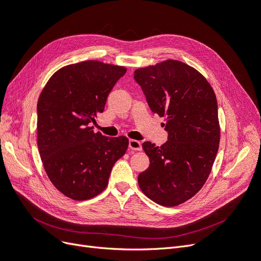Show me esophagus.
Returning <instances> with one entry per match:
<instances>
[{
  "label": "esophagus",
  "instance_id": "1",
  "mask_svg": "<svg viewBox=\"0 0 261 261\" xmlns=\"http://www.w3.org/2000/svg\"><path fill=\"white\" fill-rule=\"evenodd\" d=\"M129 148L134 149V150H141L142 149L141 142H139L137 140H129Z\"/></svg>",
  "mask_w": 261,
  "mask_h": 261
}]
</instances>
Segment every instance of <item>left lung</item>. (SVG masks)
Returning <instances> with one entry per match:
<instances>
[{"label": "left lung", "instance_id": "left-lung-1", "mask_svg": "<svg viewBox=\"0 0 261 261\" xmlns=\"http://www.w3.org/2000/svg\"><path fill=\"white\" fill-rule=\"evenodd\" d=\"M153 113L165 117L168 141L142 144L149 166L139 187L155 203L173 207L203 188L219 148L220 127L215 92L204 75L168 60L134 71Z\"/></svg>", "mask_w": 261, "mask_h": 261}]
</instances>
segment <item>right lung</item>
Returning a JSON list of instances; mask_svg holds the SVG:
<instances>
[{"label":"right lung","mask_w":261,"mask_h":261,"mask_svg":"<svg viewBox=\"0 0 261 261\" xmlns=\"http://www.w3.org/2000/svg\"><path fill=\"white\" fill-rule=\"evenodd\" d=\"M125 71L98 61L72 64L57 70L41 92L39 153L48 179L67 197L86 200L103 192L128 148L125 137L107 138L90 127Z\"/></svg>","instance_id":"right-lung-1"}]
</instances>
